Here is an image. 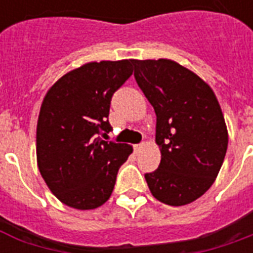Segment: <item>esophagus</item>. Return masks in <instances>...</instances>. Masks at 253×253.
<instances>
[{
  "mask_svg": "<svg viewBox=\"0 0 253 253\" xmlns=\"http://www.w3.org/2000/svg\"><path fill=\"white\" fill-rule=\"evenodd\" d=\"M142 146L143 143H137V145H134V152H135V153H139V150L142 149Z\"/></svg>",
  "mask_w": 253,
  "mask_h": 253,
  "instance_id": "1",
  "label": "esophagus"
}]
</instances>
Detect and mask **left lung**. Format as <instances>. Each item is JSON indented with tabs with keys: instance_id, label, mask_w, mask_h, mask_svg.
<instances>
[{
	"instance_id": "1",
	"label": "left lung",
	"mask_w": 253,
	"mask_h": 253,
	"mask_svg": "<svg viewBox=\"0 0 253 253\" xmlns=\"http://www.w3.org/2000/svg\"><path fill=\"white\" fill-rule=\"evenodd\" d=\"M134 77L156 112L159 168L145 173L157 201L183 206L215 180L228 149L222 111L211 88L169 59L132 61Z\"/></svg>"
}]
</instances>
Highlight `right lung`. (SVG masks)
<instances>
[{
  "label": "right lung",
  "instance_id": "add662e5",
  "mask_svg": "<svg viewBox=\"0 0 253 253\" xmlns=\"http://www.w3.org/2000/svg\"><path fill=\"white\" fill-rule=\"evenodd\" d=\"M132 74V59L90 62L54 84L42 104L36 128L38 165L59 201L90 210L108 201L116 175L132 152L104 141L112 130L111 99Z\"/></svg>",
  "mask_w": 253,
  "mask_h": 253
}]
</instances>
